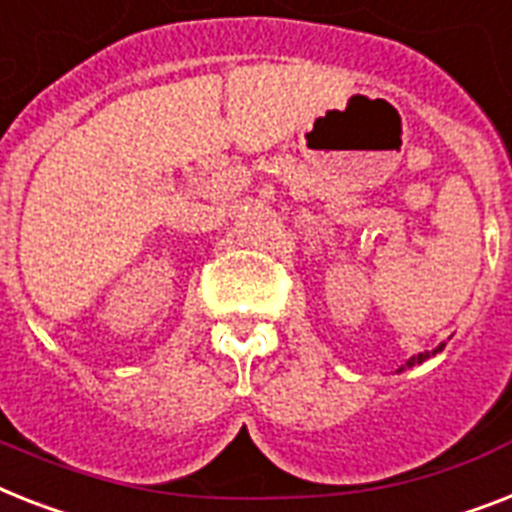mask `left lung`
<instances>
[{
  "label": "left lung",
  "mask_w": 512,
  "mask_h": 512,
  "mask_svg": "<svg viewBox=\"0 0 512 512\" xmlns=\"http://www.w3.org/2000/svg\"><path fill=\"white\" fill-rule=\"evenodd\" d=\"M442 350H444V344H439V347H436V350H431V352H421V355H413V357H410V360H407L405 365H402V368H400V371H397V373H402V371H405V368H413V365H421L423 360H429V357H434L436 352H442Z\"/></svg>",
  "instance_id": "obj_1"
}]
</instances>
